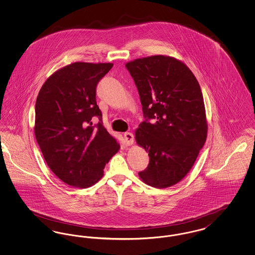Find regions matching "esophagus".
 I'll return each mask as SVG.
<instances>
[{
  "instance_id": "obj_1",
  "label": "esophagus",
  "mask_w": 255,
  "mask_h": 255,
  "mask_svg": "<svg viewBox=\"0 0 255 255\" xmlns=\"http://www.w3.org/2000/svg\"><path fill=\"white\" fill-rule=\"evenodd\" d=\"M124 139L127 145H131L133 143V134L130 132H126L124 133Z\"/></svg>"
}]
</instances>
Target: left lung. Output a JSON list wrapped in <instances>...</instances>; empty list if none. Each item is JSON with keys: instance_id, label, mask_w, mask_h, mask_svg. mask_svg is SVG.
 I'll return each instance as SVG.
<instances>
[{"instance_id": "obj_1", "label": "left lung", "mask_w": 255, "mask_h": 255, "mask_svg": "<svg viewBox=\"0 0 255 255\" xmlns=\"http://www.w3.org/2000/svg\"><path fill=\"white\" fill-rule=\"evenodd\" d=\"M125 67L138 91L145 119L135 131V140L150 160L138 175L148 185L169 187L185 177L206 142L201 88L192 72L169 56L135 59Z\"/></svg>"}]
</instances>
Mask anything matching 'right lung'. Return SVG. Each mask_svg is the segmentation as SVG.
<instances>
[{
    "instance_id": "right-lung-1",
    "label": "right lung",
    "mask_w": 255,
    "mask_h": 255,
    "mask_svg": "<svg viewBox=\"0 0 255 255\" xmlns=\"http://www.w3.org/2000/svg\"><path fill=\"white\" fill-rule=\"evenodd\" d=\"M112 63L75 62L50 75L35 104L34 133L50 170L62 182L86 188L98 182L120 144L103 126L97 86ZM94 117L99 123L92 124Z\"/></svg>"
}]
</instances>
